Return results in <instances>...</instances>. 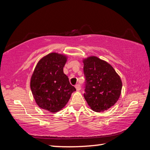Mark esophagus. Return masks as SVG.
Returning <instances> with one entry per match:
<instances>
[{"mask_svg":"<svg viewBox=\"0 0 150 150\" xmlns=\"http://www.w3.org/2000/svg\"><path fill=\"white\" fill-rule=\"evenodd\" d=\"M75 87L76 88V89H77V91H80L81 90V85L79 84L75 85Z\"/></svg>","mask_w":150,"mask_h":150,"instance_id":"34e87169","label":"esophagus"}]
</instances>
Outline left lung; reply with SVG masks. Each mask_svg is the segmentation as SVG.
Instances as JSON below:
<instances>
[{"mask_svg":"<svg viewBox=\"0 0 150 150\" xmlns=\"http://www.w3.org/2000/svg\"><path fill=\"white\" fill-rule=\"evenodd\" d=\"M83 63L86 101L94 111L108 110L120 97L122 87L120 77L109 63L95 56L84 59Z\"/></svg>","mask_w":150,"mask_h":150,"instance_id":"left-lung-1","label":"left lung"}]
</instances>
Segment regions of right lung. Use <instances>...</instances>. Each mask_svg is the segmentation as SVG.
<instances>
[{
    "label": "right lung",
    "mask_w": 150,
    "mask_h": 150,
    "mask_svg": "<svg viewBox=\"0 0 150 150\" xmlns=\"http://www.w3.org/2000/svg\"><path fill=\"white\" fill-rule=\"evenodd\" d=\"M65 55L51 53L38 63L30 81V88L40 108L56 112L64 107L76 91L63 73Z\"/></svg>",
    "instance_id": "right-lung-1"
}]
</instances>
